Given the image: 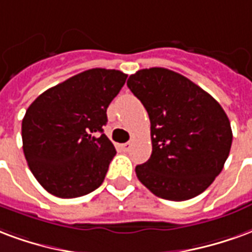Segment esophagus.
<instances>
[{"label":"esophagus","instance_id":"esophagus-1","mask_svg":"<svg viewBox=\"0 0 252 252\" xmlns=\"http://www.w3.org/2000/svg\"><path fill=\"white\" fill-rule=\"evenodd\" d=\"M131 145H133L131 142H126V144L121 145V149H122L124 152H128V150L131 149Z\"/></svg>","mask_w":252,"mask_h":252}]
</instances>
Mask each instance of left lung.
Masks as SVG:
<instances>
[{"instance_id": "obj_1", "label": "left lung", "mask_w": 252, "mask_h": 252, "mask_svg": "<svg viewBox=\"0 0 252 252\" xmlns=\"http://www.w3.org/2000/svg\"><path fill=\"white\" fill-rule=\"evenodd\" d=\"M150 119L152 156L137 177L161 199L203 193L221 172L232 144L231 124L208 93L166 68L139 69L127 80Z\"/></svg>"}]
</instances>
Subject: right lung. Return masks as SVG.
<instances>
[{"label":"right lung","instance_id":"right-lung-1","mask_svg":"<svg viewBox=\"0 0 252 252\" xmlns=\"http://www.w3.org/2000/svg\"><path fill=\"white\" fill-rule=\"evenodd\" d=\"M127 75L93 68L44 91L25 113L23 149L33 176L47 192L73 199L103 183L117 154L103 134L107 107Z\"/></svg>","mask_w":252,"mask_h":252}]
</instances>
